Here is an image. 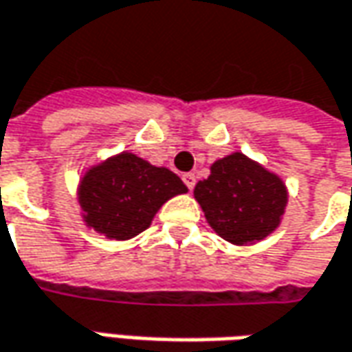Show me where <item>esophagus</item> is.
<instances>
[{
    "label": "esophagus",
    "instance_id": "obj_1",
    "mask_svg": "<svg viewBox=\"0 0 352 352\" xmlns=\"http://www.w3.org/2000/svg\"><path fill=\"white\" fill-rule=\"evenodd\" d=\"M183 183H185L188 188L195 187V183H197V177H195V173H185V175H183Z\"/></svg>",
    "mask_w": 352,
    "mask_h": 352
}]
</instances>
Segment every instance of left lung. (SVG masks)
I'll use <instances>...</instances> for the list:
<instances>
[{"label": "left lung", "mask_w": 352, "mask_h": 352, "mask_svg": "<svg viewBox=\"0 0 352 352\" xmlns=\"http://www.w3.org/2000/svg\"><path fill=\"white\" fill-rule=\"evenodd\" d=\"M206 222L234 245H251L280 226L288 190L280 177L234 152L210 165L208 179L195 187Z\"/></svg>", "instance_id": "obj_1"}]
</instances>
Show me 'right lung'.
Returning a JSON list of instances; mask_svg holds the SVG:
<instances>
[{"label":"right lung","mask_w":352,"mask_h":352,"mask_svg":"<svg viewBox=\"0 0 352 352\" xmlns=\"http://www.w3.org/2000/svg\"><path fill=\"white\" fill-rule=\"evenodd\" d=\"M185 192V183L167 167L122 152L83 173L78 202L87 228L109 239L126 241L150 228L167 200Z\"/></svg>","instance_id":"obj_1"}]
</instances>
